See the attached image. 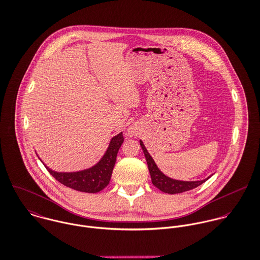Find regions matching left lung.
<instances>
[{"mask_svg":"<svg viewBox=\"0 0 260 260\" xmlns=\"http://www.w3.org/2000/svg\"><path fill=\"white\" fill-rule=\"evenodd\" d=\"M140 145L142 147V150L144 152V155H145V158L147 161V166H148V170L150 173L152 183L164 192L173 194V193H180L183 191H187V190H190V189L201 185L203 182H205L209 178L208 177L207 179L198 180V181H181V180H175L173 178H170L157 169L154 160L152 159L150 154L147 152L142 141H140Z\"/></svg>","mask_w":260,"mask_h":260,"instance_id":"left-lung-1","label":"left lung"}]
</instances>
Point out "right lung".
Here are the masks:
<instances>
[{
	"instance_id": "right-lung-1",
	"label": "right lung",
	"mask_w": 260,
	"mask_h": 260,
	"mask_svg": "<svg viewBox=\"0 0 260 260\" xmlns=\"http://www.w3.org/2000/svg\"><path fill=\"white\" fill-rule=\"evenodd\" d=\"M124 141L123 133H119L113 137L107 152L93 168L78 173H55L48 169L46 170L60 183L84 192H98L105 188L111 179L113 169L116 162L117 153Z\"/></svg>"
}]
</instances>
